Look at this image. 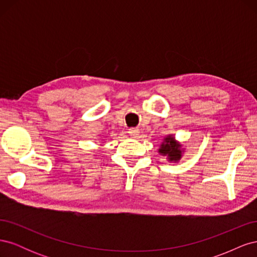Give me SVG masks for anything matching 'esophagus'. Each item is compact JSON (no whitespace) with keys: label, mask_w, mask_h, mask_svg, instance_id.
<instances>
[{"label":"esophagus","mask_w":257,"mask_h":257,"mask_svg":"<svg viewBox=\"0 0 257 257\" xmlns=\"http://www.w3.org/2000/svg\"><path fill=\"white\" fill-rule=\"evenodd\" d=\"M128 134L131 136H133V137H137L138 134H139V130L136 128V127H132V128L128 130Z\"/></svg>","instance_id":"esophagus-1"}]
</instances>
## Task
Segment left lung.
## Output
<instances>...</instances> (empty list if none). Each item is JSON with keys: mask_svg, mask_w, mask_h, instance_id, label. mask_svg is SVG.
I'll list each match as a JSON object with an SVG mask.
<instances>
[{"mask_svg": "<svg viewBox=\"0 0 257 257\" xmlns=\"http://www.w3.org/2000/svg\"><path fill=\"white\" fill-rule=\"evenodd\" d=\"M181 145L175 142V138L168 136L164 139V143L161 145L159 152L163 155H167L169 161H179L181 159L182 151L180 150Z\"/></svg>", "mask_w": 257, "mask_h": 257, "instance_id": "1", "label": "left lung"}]
</instances>
